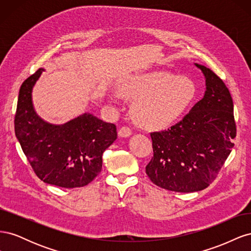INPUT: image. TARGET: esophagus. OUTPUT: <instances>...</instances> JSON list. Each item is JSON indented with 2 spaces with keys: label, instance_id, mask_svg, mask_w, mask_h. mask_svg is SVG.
<instances>
[{
  "label": "esophagus",
  "instance_id": "esophagus-1",
  "mask_svg": "<svg viewBox=\"0 0 251 251\" xmlns=\"http://www.w3.org/2000/svg\"><path fill=\"white\" fill-rule=\"evenodd\" d=\"M119 137H128L132 135V130L128 126H121L118 131Z\"/></svg>",
  "mask_w": 251,
  "mask_h": 251
}]
</instances>
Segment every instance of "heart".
Wrapping results in <instances>:
<instances>
[{
	"label": "heart",
	"mask_w": 251,
	"mask_h": 251,
	"mask_svg": "<svg viewBox=\"0 0 251 251\" xmlns=\"http://www.w3.org/2000/svg\"><path fill=\"white\" fill-rule=\"evenodd\" d=\"M126 100H134L131 114L139 126L163 130L183 115L196 96L193 81L168 72H150L126 80L119 89Z\"/></svg>",
	"instance_id": "obj_1"
}]
</instances>
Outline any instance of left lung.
<instances>
[{"label":"left lung","mask_w":251,"mask_h":251,"mask_svg":"<svg viewBox=\"0 0 251 251\" xmlns=\"http://www.w3.org/2000/svg\"><path fill=\"white\" fill-rule=\"evenodd\" d=\"M196 66L206 81L204 97L180 123L166 131L151 133L154 156L146 173L154 184L172 192L193 193L208 187L237 136L229 90L209 68Z\"/></svg>","instance_id":"1"}]
</instances>
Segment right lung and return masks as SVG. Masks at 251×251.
Returning a JSON list of instances; mask_svg holds the SVG:
<instances>
[{
    "mask_svg": "<svg viewBox=\"0 0 251 251\" xmlns=\"http://www.w3.org/2000/svg\"><path fill=\"white\" fill-rule=\"evenodd\" d=\"M43 69L22 83L14 132L35 175L45 183L64 188L90 183L102 168V154L117 138L116 126L91 114L54 126L33 110L31 92Z\"/></svg>",
    "mask_w": 251,
    "mask_h": 251,
    "instance_id": "1",
    "label": "right lung"
}]
</instances>
